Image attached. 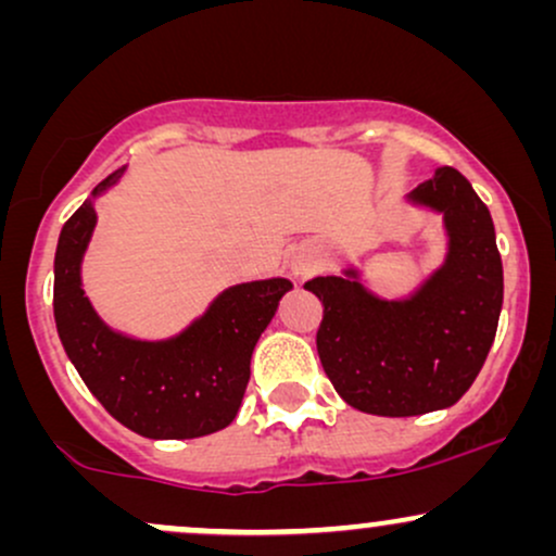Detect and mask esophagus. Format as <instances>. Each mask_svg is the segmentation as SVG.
Returning a JSON list of instances; mask_svg holds the SVG:
<instances>
[{"mask_svg": "<svg viewBox=\"0 0 556 556\" xmlns=\"http://www.w3.org/2000/svg\"><path fill=\"white\" fill-rule=\"evenodd\" d=\"M318 258L311 256V253H295V256L290 258V271L295 274V277H308V274H314L318 269Z\"/></svg>", "mask_w": 556, "mask_h": 556, "instance_id": "1", "label": "esophagus"}]
</instances>
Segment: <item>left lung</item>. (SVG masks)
Instances as JSON below:
<instances>
[{
  "mask_svg": "<svg viewBox=\"0 0 556 556\" xmlns=\"http://www.w3.org/2000/svg\"><path fill=\"white\" fill-rule=\"evenodd\" d=\"M407 201L442 214L446 229L444 264L418 290L384 300L361 285L355 266L303 285L324 303L316 348L337 394L387 418L444 410L468 392L504 295L494 222L460 172L437 169Z\"/></svg>",
  "mask_w": 556,
  "mask_h": 556,
  "instance_id": "1",
  "label": "left lung"
}]
</instances>
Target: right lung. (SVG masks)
Wrapping results in <instances>:
<instances>
[{"instance_id":"1","label":"right lung","mask_w":556,"mask_h":556,"mask_svg":"<svg viewBox=\"0 0 556 556\" xmlns=\"http://www.w3.org/2000/svg\"><path fill=\"white\" fill-rule=\"evenodd\" d=\"M93 188L65 222L54 256V321L75 371L112 418L146 439H195L225 429L240 410L251 355L292 282L285 277L227 287L203 316L167 340H136L101 321L83 292L80 266L96 227Z\"/></svg>"}]
</instances>
